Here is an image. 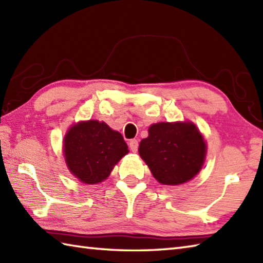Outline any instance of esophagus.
Masks as SVG:
<instances>
[{
  "label": "esophagus",
  "mask_w": 263,
  "mask_h": 263,
  "mask_svg": "<svg viewBox=\"0 0 263 263\" xmlns=\"http://www.w3.org/2000/svg\"><path fill=\"white\" fill-rule=\"evenodd\" d=\"M128 147H130L132 153H137L138 148H139L138 140H136V139H132V140H130V142H128Z\"/></svg>",
  "instance_id": "1"
}]
</instances>
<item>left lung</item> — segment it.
I'll return each instance as SVG.
<instances>
[{"instance_id":"8db88e82","label":"left lung","mask_w":263,"mask_h":263,"mask_svg":"<svg viewBox=\"0 0 263 263\" xmlns=\"http://www.w3.org/2000/svg\"><path fill=\"white\" fill-rule=\"evenodd\" d=\"M205 142L193 123H158L149 127L139 154L154 177L165 185H178L200 172L205 157Z\"/></svg>"}]
</instances>
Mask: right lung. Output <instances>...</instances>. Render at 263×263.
Returning <instances> with one entry per match:
<instances>
[{"instance_id": "1", "label": "right lung", "mask_w": 263, "mask_h": 263, "mask_svg": "<svg viewBox=\"0 0 263 263\" xmlns=\"http://www.w3.org/2000/svg\"><path fill=\"white\" fill-rule=\"evenodd\" d=\"M127 153V144L121 133L95 120L73 125L64 139L66 165L72 174L86 184L104 181Z\"/></svg>"}]
</instances>
